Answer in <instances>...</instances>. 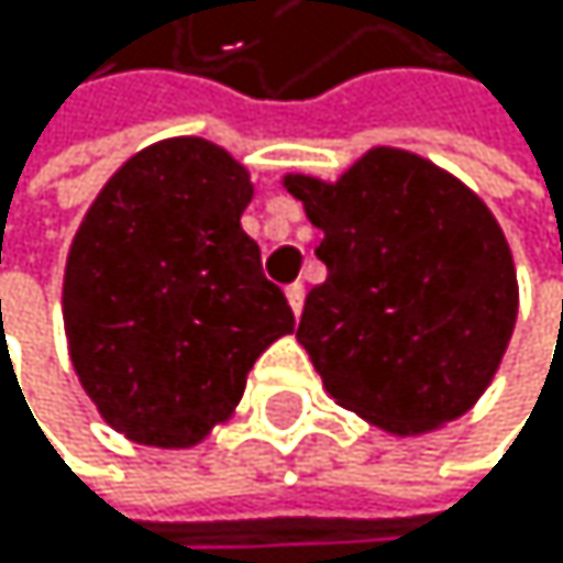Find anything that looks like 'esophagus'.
<instances>
[{
	"instance_id": "34e87169",
	"label": "esophagus",
	"mask_w": 563,
	"mask_h": 563,
	"mask_svg": "<svg viewBox=\"0 0 563 563\" xmlns=\"http://www.w3.org/2000/svg\"><path fill=\"white\" fill-rule=\"evenodd\" d=\"M303 297H307L303 284H290V287H287V300H290V307H294L297 317H300V310H303Z\"/></svg>"
}]
</instances>
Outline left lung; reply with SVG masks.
Segmentation results:
<instances>
[{
	"label": "left lung",
	"instance_id": "8db88e82",
	"mask_svg": "<svg viewBox=\"0 0 563 563\" xmlns=\"http://www.w3.org/2000/svg\"><path fill=\"white\" fill-rule=\"evenodd\" d=\"M328 279L297 341L344 408L408 435L460 419L500 367L517 273L500 225L432 162L375 147L334 185L287 175Z\"/></svg>",
	"mask_w": 563,
	"mask_h": 563
}]
</instances>
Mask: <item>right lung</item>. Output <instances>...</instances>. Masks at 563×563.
<instances>
[{"mask_svg":"<svg viewBox=\"0 0 563 563\" xmlns=\"http://www.w3.org/2000/svg\"><path fill=\"white\" fill-rule=\"evenodd\" d=\"M246 168L202 137L144 147L90 206L63 320L84 391L134 442L185 449L243 398L256 357L294 331L240 225Z\"/></svg>","mask_w":563,"mask_h":563,"instance_id":"right-lung-1","label":"right lung"}]
</instances>
